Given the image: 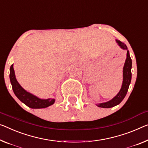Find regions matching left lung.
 <instances>
[{"mask_svg": "<svg viewBox=\"0 0 148 148\" xmlns=\"http://www.w3.org/2000/svg\"><path fill=\"white\" fill-rule=\"evenodd\" d=\"M116 42L118 43L120 47L124 49H127L126 45H125L123 42L121 41L116 40ZM126 60L125 61L124 66L123 69V83H122V88L120 89V92L118 93V95L114 98L111 100V101L106 102L104 103H101L97 104V105L99 107L101 108H111L113 107L117 104H120L122 101V100L124 99L125 96H126L127 92H128L129 85L130 84L131 79H132V73H131V69H132V60L130 56V53L128 50H127V54H126Z\"/></svg>", "mask_w": 148, "mask_h": 148, "instance_id": "8db88e82", "label": "left lung"}]
</instances>
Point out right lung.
<instances>
[{"label":"right lung","instance_id":"add662e5","mask_svg":"<svg viewBox=\"0 0 148 148\" xmlns=\"http://www.w3.org/2000/svg\"><path fill=\"white\" fill-rule=\"evenodd\" d=\"M10 79L12 85L13 91L16 96L20 101L24 103L29 108H43L51 105L54 103L55 100L53 99H40L35 97L34 95L25 90L20 84L18 83L15 77L14 70L13 68V64L10 66Z\"/></svg>","mask_w":148,"mask_h":148}]
</instances>
